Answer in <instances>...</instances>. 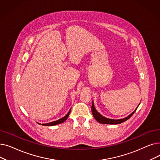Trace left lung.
Instances as JSON below:
<instances>
[{
	"instance_id": "1",
	"label": "left lung",
	"mask_w": 160,
	"mask_h": 160,
	"mask_svg": "<svg viewBox=\"0 0 160 160\" xmlns=\"http://www.w3.org/2000/svg\"><path fill=\"white\" fill-rule=\"evenodd\" d=\"M137 107V108H138ZM137 108L134 110L130 115H129L128 117H124L123 119H108L104 117V116H102V115H100L97 110L95 108L94 106V103L93 102H92V106H91V111H92V113H93V115L94 117V118L100 123L102 124H120L126 121H127L128 119H130V117L132 116V115L135 113V112L136 111Z\"/></svg>"
}]
</instances>
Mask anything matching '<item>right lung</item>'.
Returning <instances> with one entry per match:
<instances>
[{"instance_id": "right-lung-1", "label": "right lung", "mask_w": 160, "mask_h": 160, "mask_svg": "<svg viewBox=\"0 0 160 160\" xmlns=\"http://www.w3.org/2000/svg\"><path fill=\"white\" fill-rule=\"evenodd\" d=\"M70 112H71V110H70V111H69L68 113H67V114L65 117H62V119H59V120H58V121H53V122H49V123L42 124V125H43V126H54V125H56V124H61V123L63 122L64 121H65L67 120V119L68 118V117H69V115ZM38 124H39V123H38Z\"/></svg>"}]
</instances>
